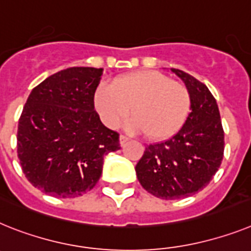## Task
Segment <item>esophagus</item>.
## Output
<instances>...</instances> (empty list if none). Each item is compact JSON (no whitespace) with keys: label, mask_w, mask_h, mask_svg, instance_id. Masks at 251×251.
Here are the masks:
<instances>
[{"label":"esophagus","mask_w":251,"mask_h":251,"mask_svg":"<svg viewBox=\"0 0 251 251\" xmlns=\"http://www.w3.org/2000/svg\"><path fill=\"white\" fill-rule=\"evenodd\" d=\"M128 141H129V138H128V137H126V136H123V134H121V137H119V142H121V146H124V145H126V143H127Z\"/></svg>","instance_id":"1"}]
</instances>
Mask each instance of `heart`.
<instances>
[{
    "label": "heart",
    "instance_id": "1",
    "mask_svg": "<svg viewBox=\"0 0 251 251\" xmlns=\"http://www.w3.org/2000/svg\"><path fill=\"white\" fill-rule=\"evenodd\" d=\"M96 110L108 127L127 118L128 129L146 132L152 140L176 134L187 121L192 105L188 87L157 71H137L118 77L111 85L100 83L94 95Z\"/></svg>",
    "mask_w": 251,
    "mask_h": 251
}]
</instances>
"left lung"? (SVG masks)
Wrapping results in <instances>:
<instances>
[{
    "label": "left lung",
    "mask_w": 251,
    "mask_h": 251,
    "mask_svg": "<svg viewBox=\"0 0 251 251\" xmlns=\"http://www.w3.org/2000/svg\"><path fill=\"white\" fill-rule=\"evenodd\" d=\"M171 71L189 90L192 111L176 134L149 145L136 165L143 189L166 201L185 198L207 187L225 150L220 110L208 87L184 71Z\"/></svg>",
    "instance_id": "8db88e82"
}]
</instances>
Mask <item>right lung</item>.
Segmentation results:
<instances>
[{
	"label": "right lung",
	"mask_w": 251,
	"mask_h": 251,
	"mask_svg": "<svg viewBox=\"0 0 251 251\" xmlns=\"http://www.w3.org/2000/svg\"><path fill=\"white\" fill-rule=\"evenodd\" d=\"M102 68L71 67L30 93L18 127V157L27 180L57 198L82 196L101 176L104 156L121 149L101 123L94 95Z\"/></svg>",
	"instance_id": "right-lung-1"
}]
</instances>
